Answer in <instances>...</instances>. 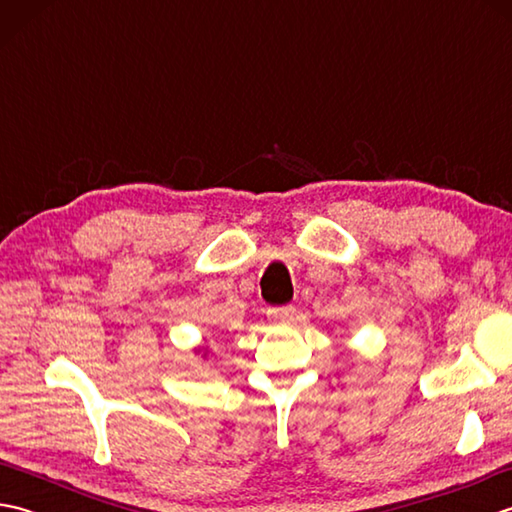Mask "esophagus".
<instances>
[{"label": "esophagus", "mask_w": 512, "mask_h": 512, "mask_svg": "<svg viewBox=\"0 0 512 512\" xmlns=\"http://www.w3.org/2000/svg\"><path fill=\"white\" fill-rule=\"evenodd\" d=\"M295 308L284 306V308H270L268 310V319L273 323H292L295 321Z\"/></svg>", "instance_id": "esophagus-1"}]
</instances>
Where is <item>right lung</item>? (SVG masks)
I'll return each instance as SVG.
<instances>
[{
	"mask_svg": "<svg viewBox=\"0 0 512 512\" xmlns=\"http://www.w3.org/2000/svg\"><path fill=\"white\" fill-rule=\"evenodd\" d=\"M193 354H200L202 358H206V356H209V347H206V345H198V347H193Z\"/></svg>",
	"mask_w": 512,
	"mask_h": 512,
	"instance_id": "obj_1",
	"label": "right lung"
}]
</instances>
